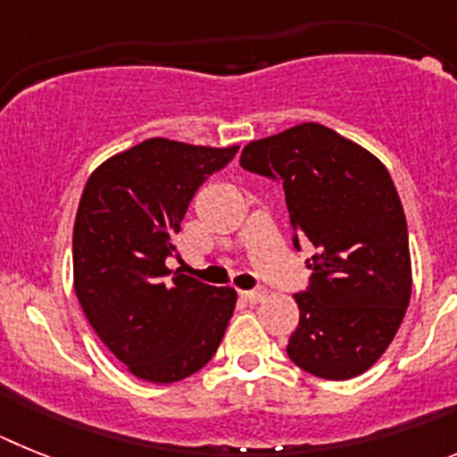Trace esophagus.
I'll return each mask as SVG.
<instances>
[{
  "label": "esophagus",
  "instance_id": "34e87169",
  "mask_svg": "<svg viewBox=\"0 0 457 457\" xmlns=\"http://www.w3.org/2000/svg\"><path fill=\"white\" fill-rule=\"evenodd\" d=\"M241 299L245 301V303H260V301L267 299V289H251V292H241Z\"/></svg>",
  "mask_w": 457,
  "mask_h": 457
}]
</instances>
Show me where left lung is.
<instances>
[{
  "mask_svg": "<svg viewBox=\"0 0 457 457\" xmlns=\"http://www.w3.org/2000/svg\"><path fill=\"white\" fill-rule=\"evenodd\" d=\"M241 168L280 179L295 245L308 239L311 287L295 295L287 354L322 379H352L395 338L411 296L407 220L384 162L322 124L253 140Z\"/></svg>",
  "mask_w": 457,
  "mask_h": 457,
  "instance_id": "left-lung-1",
  "label": "left lung"
}]
</instances>
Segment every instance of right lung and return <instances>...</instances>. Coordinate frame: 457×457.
<instances>
[{
  "label": "right lung",
  "instance_id": "right-lung-1",
  "mask_svg": "<svg viewBox=\"0 0 457 457\" xmlns=\"http://www.w3.org/2000/svg\"><path fill=\"white\" fill-rule=\"evenodd\" d=\"M237 149L149 137L101 162L82 190L75 296L103 345L145 382L193 375L225 336L237 292L172 273L165 260L197 188Z\"/></svg>",
  "mask_w": 457,
  "mask_h": 457
}]
</instances>
